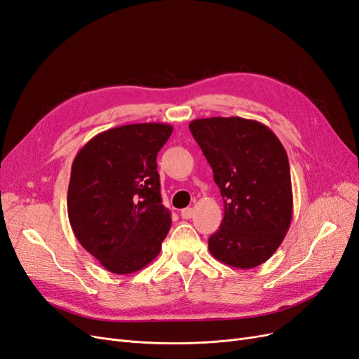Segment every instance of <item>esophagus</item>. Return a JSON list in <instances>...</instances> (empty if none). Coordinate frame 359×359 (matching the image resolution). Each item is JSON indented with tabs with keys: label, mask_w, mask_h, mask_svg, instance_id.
Instances as JSON below:
<instances>
[{
	"label": "esophagus",
	"mask_w": 359,
	"mask_h": 359,
	"mask_svg": "<svg viewBox=\"0 0 359 359\" xmlns=\"http://www.w3.org/2000/svg\"><path fill=\"white\" fill-rule=\"evenodd\" d=\"M181 217H182L184 220L191 219V217H193V210H191V208H184V210H181Z\"/></svg>",
	"instance_id": "esophagus-1"
}]
</instances>
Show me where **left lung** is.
I'll return each mask as SVG.
<instances>
[{
  "instance_id": "8db88e82",
  "label": "left lung",
  "mask_w": 359,
  "mask_h": 359,
  "mask_svg": "<svg viewBox=\"0 0 359 359\" xmlns=\"http://www.w3.org/2000/svg\"><path fill=\"white\" fill-rule=\"evenodd\" d=\"M220 189L224 215L208 240L220 262L248 269L276 253L293 212L289 160L273 130L255 119L212 116L189 124Z\"/></svg>"
}]
</instances>
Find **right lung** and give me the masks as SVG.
Listing matches in <instances>:
<instances>
[{"label":"right lung","mask_w":359,"mask_h":359,"mask_svg":"<svg viewBox=\"0 0 359 359\" xmlns=\"http://www.w3.org/2000/svg\"><path fill=\"white\" fill-rule=\"evenodd\" d=\"M172 132L163 123L115 127L95 135L73 160L72 229L109 273H136L160 253L172 219L161 203L156 158Z\"/></svg>","instance_id":"obj_1"}]
</instances>
